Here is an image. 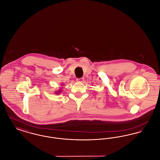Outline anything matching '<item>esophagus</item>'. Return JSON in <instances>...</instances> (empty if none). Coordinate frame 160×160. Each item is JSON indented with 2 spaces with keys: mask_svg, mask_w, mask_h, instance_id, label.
Instances as JSON below:
<instances>
[{
  "mask_svg": "<svg viewBox=\"0 0 160 160\" xmlns=\"http://www.w3.org/2000/svg\"><path fill=\"white\" fill-rule=\"evenodd\" d=\"M77 82H80V83H82L84 81L83 78H77L76 80Z\"/></svg>",
  "mask_w": 160,
  "mask_h": 160,
  "instance_id": "1",
  "label": "esophagus"
}]
</instances>
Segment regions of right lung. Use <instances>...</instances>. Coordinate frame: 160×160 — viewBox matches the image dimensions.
Returning a JSON list of instances; mask_svg holds the SVG:
<instances>
[{"mask_svg": "<svg viewBox=\"0 0 160 160\" xmlns=\"http://www.w3.org/2000/svg\"><path fill=\"white\" fill-rule=\"evenodd\" d=\"M61 91H62V88L59 89L58 91H57V92H56L55 93H56V94H59V93H61Z\"/></svg>", "mask_w": 160, "mask_h": 160, "instance_id": "right-lung-1", "label": "right lung"}]
</instances>
